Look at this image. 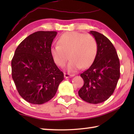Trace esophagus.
<instances>
[{
	"mask_svg": "<svg viewBox=\"0 0 134 134\" xmlns=\"http://www.w3.org/2000/svg\"><path fill=\"white\" fill-rule=\"evenodd\" d=\"M64 76H65V78L67 79L69 77H72L74 76V74H68V73H65V74H64Z\"/></svg>",
	"mask_w": 134,
	"mask_h": 134,
	"instance_id": "obj_1",
	"label": "esophagus"
}]
</instances>
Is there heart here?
I'll return each mask as SVG.
<instances>
[{
    "instance_id": "heart-1",
    "label": "heart",
    "mask_w": 134,
    "mask_h": 134,
    "mask_svg": "<svg viewBox=\"0 0 134 134\" xmlns=\"http://www.w3.org/2000/svg\"><path fill=\"white\" fill-rule=\"evenodd\" d=\"M58 45L51 47V55L57 65L63 67L70 55L71 60L67 66L68 71L74 72L82 67H89L93 63L98 52V43L90 35L77 32L62 34L58 40Z\"/></svg>"
}]
</instances>
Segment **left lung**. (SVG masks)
I'll list each match as a JSON object with an SVG mask.
<instances>
[{
    "instance_id": "8db88e82",
    "label": "left lung",
    "mask_w": 134,
    "mask_h": 134,
    "mask_svg": "<svg viewBox=\"0 0 134 134\" xmlns=\"http://www.w3.org/2000/svg\"><path fill=\"white\" fill-rule=\"evenodd\" d=\"M90 34L98 43V52L91 66L80 74L84 83L78 94L82 99L95 104L104 102L114 92L120 64L116 49L106 36L95 31Z\"/></svg>"
}]
</instances>
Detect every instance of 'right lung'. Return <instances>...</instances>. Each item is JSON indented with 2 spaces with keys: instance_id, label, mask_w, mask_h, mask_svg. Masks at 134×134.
<instances>
[{
  "instance_id": "1",
  "label": "right lung",
  "mask_w": 134,
  "mask_h": 134,
  "mask_svg": "<svg viewBox=\"0 0 134 134\" xmlns=\"http://www.w3.org/2000/svg\"><path fill=\"white\" fill-rule=\"evenodd\" d=\"M57 32L38 31L25 38L12 60V78L22 98L29 103L42 104L56 94L64 75L51 55Z\"/></svg>"
}]
</instances>
